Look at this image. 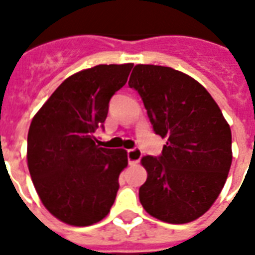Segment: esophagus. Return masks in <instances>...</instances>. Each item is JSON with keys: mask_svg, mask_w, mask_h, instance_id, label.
<instances>
[{"mask_svg": "<svg viewBox=\"0 0 255 255\" xmlns=\"http://www.w3.org/2000/svg\"><path fill=\"white\" fill-rule=\"evenodd\" d=\"M142 157V153H141L140 149H129L127 151V158H128V163L129 164H136L138 163V160Z\"/></svg>", "mask_w": 255, "mask_h": 255, "instance_id": "1", "label": "esophagus"}]
</instances>
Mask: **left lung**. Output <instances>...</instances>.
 Wrapping results in <instances>:
<instances>
[{
    "label": "left lung",
    "instance_id": "obj_1",
    "mask_svg": "<svg viewBox=\"0 0 255 255\" xmlns=\"http://www.w3.org/2000/svg\"><path fill=\"white\" fill-rule=\"evenodd\" d=\"M128 85L140 95L154 132L167 140L159 157L141 159L147 171L141 205L162 222L189 223L210 209L226 184L230 126L210 93L174 68L134 66Z\"/></svg>",
    "mask_w": 255,
    "mask_h": 255
}]
</instances>
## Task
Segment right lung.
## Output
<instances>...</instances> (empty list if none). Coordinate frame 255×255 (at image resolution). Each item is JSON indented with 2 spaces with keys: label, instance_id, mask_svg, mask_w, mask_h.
<instances>
[{
  "label": "right lung",
  "instance_id": "obj_1",
  "mask_svg": "<svg viewBox=\"0 0 255 255\" xmlns=\"http://www.w3.org/2000/svg\"><path fill=\"white\" fill-rule=\"evenodd\" d=\"M133 65H98L66 79L33 117L27 138L32 181L44 206L71 226L104 219L114 204L124 149L100 147L109 102Z\"/></svg>",
  "mask_w": 255,
  "mask_h": 255
}]
</instances>
